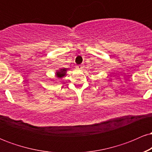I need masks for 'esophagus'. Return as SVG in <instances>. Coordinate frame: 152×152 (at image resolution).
<instances>
[{
    "label": "esophagus",
    "instance_id": "34e87169",
    "mask_svg": "<svg viewBox=\"0 0 152 152\" xmlns=\"http://www.w3.org/2000/svg\"><path fill=\"white\" fill-rule=\"evenodd\" d=\"M76 69H83V67H84V66L83 65V64H80V65H77L76 66Z\"/></svg>",
    "mask_w": 152,
    "mask_h": 152
}]
</instances>
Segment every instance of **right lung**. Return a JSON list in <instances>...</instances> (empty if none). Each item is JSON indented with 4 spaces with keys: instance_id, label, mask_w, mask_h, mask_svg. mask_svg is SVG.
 <instances>
[{
    "instance_id": "right-lung-1",
    "label": "right lung",
    "mask_w": 152,
    "mask_h": 152,
    "mask_svg": "<svg viewBox=\"0 0 152 152\" xmlns=\"http://www.w3.org/2000/svg\"><path fill=\"white\" fill-rule=\"evenodd\" d=\"M66 70L65 69H61L60 71H58V72L56 73L57 77H58V78L64 77V76L66 75Z\"/></svg>"
}]
</instances>
